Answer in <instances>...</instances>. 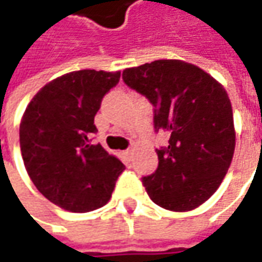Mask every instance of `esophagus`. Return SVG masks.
<instances>
[{
	"instance_id": "1",
	"label": "esophagus",
	"mask_w": 262,
	"mask_h": 262,
	"mask_svg": "<svg viewBox=\"0 0 262 262\" xmlns=\"http://www.w3.org/2000/svg\"><path fill=\"white\" fill-rule=\"evenodd\" d=\"M123 156H124V157H126V159L129 160V159L132 157V148H127V149H124V151H123Z\"/></svg>"
}]
</instances>
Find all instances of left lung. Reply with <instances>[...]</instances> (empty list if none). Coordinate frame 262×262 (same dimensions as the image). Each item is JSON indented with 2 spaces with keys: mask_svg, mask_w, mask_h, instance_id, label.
Here are the masks:
<instances>
[{
  "mask_svg": "<svg viewBox=\"0 0 262 262\" xmlns=\"http://www.w3.org/2000/svg\"><path fill=\"white\" fill-rule=\"evenodd\" d=\"M123 81L154 106V130L169 133L159 166L142 178L151 200L173 212L205 203L221 185L236 145L231 102L223 85L182 60L123 71Z\"/></svg>",
  "mask_w": 262,
  "mask_h": 262,
  "instance_id": "obj_1",
  "label": "left lung"
}]
</instances>
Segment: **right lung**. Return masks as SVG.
I'll return each mask as SVG.
<instances>
[{
    "label": "right lung",
    "mask_w": 262,
    "mask_h": 262,
    "mask_svg": "<svg viewBox=\"0 0 262 262\" xmlns=\"http://www.w3.org/2000/svg\"><path fill=\"white\" fill-rule=\"evenodd\" d=\"M120 72L81 70L46 84L20 121V151L34 185L70 212H90L111 199L124 164L93 144L95 116Z\"/></svg>",
    "instance_id": "obj_1"
}]
</instances>
